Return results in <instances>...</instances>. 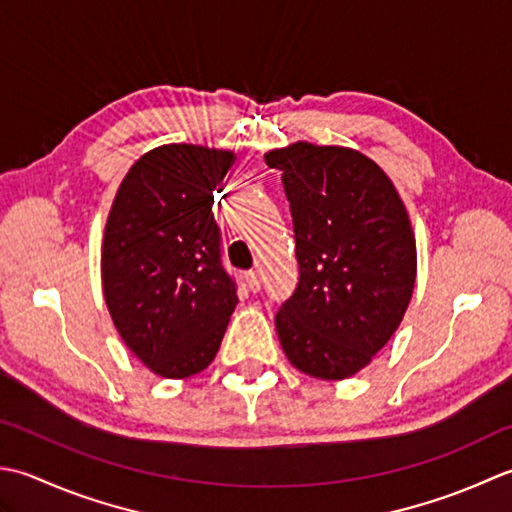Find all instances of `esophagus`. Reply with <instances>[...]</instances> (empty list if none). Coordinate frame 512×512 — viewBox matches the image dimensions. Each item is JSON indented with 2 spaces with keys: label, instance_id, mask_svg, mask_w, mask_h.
<instances>
[{
  "label": "esophagus",
  "instance_id": "esophagus-1",
  "mask_svg": "<svg viewBox=\"0 0 512 512\" xmlns=\"http://www.w3.org/2000/svg\"><path fill=\"white\" fill-rule=\"evenodd\" d=\"M245 285H247L249 291H252V294H256V291L260 289V278H258L256 271H247V274H245Z\"/></svg>",
  "mask_w": 512,
  "mask_h": 512
}]
</instances>
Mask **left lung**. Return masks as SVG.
<instances>
[{"label":"left lung","instance_id":"1","mask_svg":"<svg viewBox=\"0 0 512 512\" xmlns=\"http://www.w3.org/2000/svg\"><path fill=\"white\" fill-rule=\"evenodd\" d=\"M283 172L298 285L276 314L285 356L318 380L367 367L400 327L415 285V236L378 163L340 145L298 141L265 154Z\"/></svg>","mask_w":512,"mask_h":512}]
</instances>
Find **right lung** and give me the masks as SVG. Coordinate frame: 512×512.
<instances>
[{"mask_svg":"<svg viewBox=\"0 0 512 512\" xmlns=\"http://www.w3.org/2000/svg\"><path fill=\"white\" fill-rule=\"evenodd\" d=\"M234 152L170 143L125 174L103 234L101 283L119 336L163 378L216 356L236 307L212 203Z\"/></svg>","mask_w":512,"mask_h":512,"instance_id":"add662e5","label":"right lung"}]
</instances>
